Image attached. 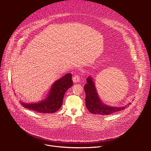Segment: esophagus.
Returning <instances> with one entry per match:
<instances>
[{
    "instance_id": "esophagus-1",
    "label": "esophagus",
    "mask_w": 151,
    "mask_h": 151,
    "mask_svg": "<svg viewBox=\"0 0 151 151\" xmlns=\"http://www.w3.org/2000/svg\"><path fill=\"white\" fill-rule=\"evenodd\" d=\"M80 76L78 75H75L73 77V81L74 83H77L78 81H80Z\"/></svg>"
}]
</instances>
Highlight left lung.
<instances>
[{"instance_id":"8db88e82","label":"left lung","mask_w":151,"mask_h":151,"mask_svg":"<svg viewBox=\"0 0 151 151\" xmlns=\"http://www.w3.org/2000/svg\"><path fill=\"white\" fill-rule=\"evenodd\" d=\"M86 84L84 86L86 92V105L88 110L93 114L100 115H109L124 110L127 106L123 107L110 106L102 102L99 98L94 82L91 77L86 79ZM130 104L129 103V105Z\"/></svg>"}]
</instances>
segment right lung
<instances>
[{
    "label": "right lung",
    "mask_w": 151,
    "mask_h": 151,
    "mask_svg": "<svg viewBox=\"0 0 151 151\" xmlns=\"http://www.w3.org/2000/svg\"><path fill=\"white\" fill-rule=\"evenodd\" d=\"M72 74L67 73L52 85L49 95L41 102L26 104L20 102L24 108L43 113H52L58 111L63 104V97L67 90L73 86Z\"/></svg>",
    "instance_id": "add662e5"
}]
</instances>
